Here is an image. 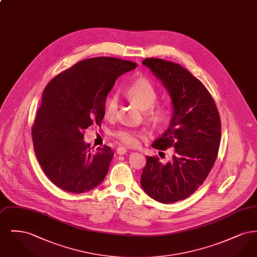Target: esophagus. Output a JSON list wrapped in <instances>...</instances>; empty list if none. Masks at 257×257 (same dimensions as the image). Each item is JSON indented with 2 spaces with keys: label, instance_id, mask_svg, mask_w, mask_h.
<instances>
[{
  "label": "esophagus",
  "instance_id": "1",
  "mask_svg": "<svg viewBox=\"0 0 257 257\" xmlns=\"http://www.w3.org/2000/svg\"><path fill=\"white\" fill-rule=\"evenodd\" d=\"M126 152H127V150H126V148H124V147H119L116 148V153H117L118 155H124Z\"/></svg>",
  "mask_w": 257,
  "mask_h": 257
}]
</instances>
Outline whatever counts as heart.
<instances>
[{"label": "heart", "instance_id": "1", "mask_svg": "<svg viewBox=\"0 0 257 257\" xmlns=\"http://www.w3.org/2000/svg\"><path fill=\"white\" fill-rule=\"evenodd\" d=\"M125 95L136 103L142 110L150 122L155 125H162L167 121L170 115V110L164 105H156L158 91L153 84L146 78H139L126 87ZM119 99L117 94L109 95L104 106V113L107 118H113L118 110ZM113 138L120 144L128 147H137L140 140L146 138V133L142 130H134L130 128H122L113 132Z\"/></svg>", "mask_w": 257, "mask_h": 257}]
</instances>
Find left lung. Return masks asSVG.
Instances as JSON below:
<instances>
[{
    "mask_svg": "<svg viewBox=\"0 0 257 257\" xmlns=\"http://www.w3.org/2000/svg\"><path fill=\"white\" fill-rule=\"evenodd\" d=\"M143 64L161 80L173 106L169 128L152 147L174 150L167 164L147 156L141 185L153 199L172 203L194 194L212 170L220 147V113L205 86L180 64L155 58Z\"/></svg>",
    "mask_w": 257,
    "mask_h": 257,
    "instance_id": "obj_1",
    "label": "left lung"
}]
</instances>
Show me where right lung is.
<instances>
[{
    "label": "right lung",
    "instance_id": "1",
    "mask_svg": "<svg viewBox=\"0 0 257 257\" xmlns=\"http://www.w3.org/2000/svg\"><path fill=\"white\" fill-rule=\"evenodd\" d=\"M137 63L110 57L86 59L57 75L43 90L32 128L39 165L60 189L82 194L101 183L113 152L108 146L93 152L84 130L105 115L106 98L123 73Z\"/></svg>",
    "mask_w": 257,
    "mask_h": 257
}]
</instances>
